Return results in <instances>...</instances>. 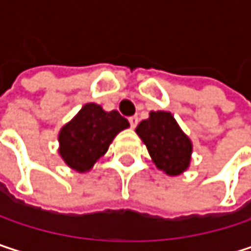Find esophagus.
Masks as SVG:
<instances>
[{"label": "esophagus", "mask_w": 251, "mask_h": 251, "mask_svg": "<svg viewBox=\"0 0 251 251\" xmlns=\"http://www.w3.org/2000/svg\"><path fill=\"white\" fill-rule=\"evenodd\" d=\"M138 122H139L138 116H130V118H129V124H130L132 127H135V126L138 125Z\"/></svg>", "instance_id": "obj_1"}]
</instances>
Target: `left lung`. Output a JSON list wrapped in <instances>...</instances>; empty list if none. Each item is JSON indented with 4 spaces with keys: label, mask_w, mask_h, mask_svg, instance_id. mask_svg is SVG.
<instances>
[{
    "label": "left lung",
    "mask_w": 251,
    "mask_h": 251,
    "mask_svg": "<svg viewBox=\"0 0 251 251\" xmlns=\"http://www.w3.org/2000/svg\"><path fill=\"white\" fill-rule=\"evenodd\" d=\"M136 133L147 145L151 158L160 170L169 176H177L187 169L192 144L172 113L151 112L150 119L138 125Z\"/></svg>",
    "instance_id": "8db88e82"
}]
</instances>
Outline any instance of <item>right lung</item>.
Listing matches in <instances>:
<instances>
[{
  "label": "right lung",
  "instance_id": "add662e5",
  "mask_svg": "<svg viewBox=\"0 0 251 251\" xmlns=\"http://www.w3.org/2000/svg\"><path fill=\"white\" fill-rule=\"evenodd\" d=\"M127 126L119 112H104L99 104L88 103L61 129V157L76 172H87L107 151L116 133Z\"/></svg>",
  "mask_w": 251,
  "mask_h": 251
}]
</instances>
